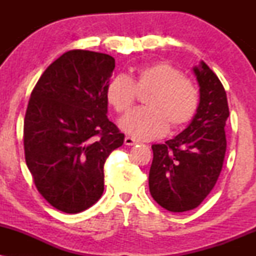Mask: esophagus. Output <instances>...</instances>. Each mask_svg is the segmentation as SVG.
Here are the masks:
<instances>
[{"mask_svg": "<svg viewBox=\"0 0 256 256\" xmlns=\"http://www.w3.org/2000/svg\"><path fill=\"white\" fill-rule=\"evenodd\" d=\"M124 143L126 146H134V144H136L137 140H134V138L130 137V136H126L125 140H124Z\"/></svg>", "mask_w": 256, "mask_h": 256, "instance_id": "1", "label": "esophagus"}]
</instances>
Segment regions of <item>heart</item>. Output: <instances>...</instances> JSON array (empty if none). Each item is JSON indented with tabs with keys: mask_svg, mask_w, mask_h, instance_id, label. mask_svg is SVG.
I'll use <instances>...</instances> for the list:
<instances>
[{
	"mask_svg": "<svg viewBox=\"0 0 256 256\" xmlns=\"http://www.w3.org/2000/svg\"><path fill=\"white\" fill-rule=\"evenodd\" d=\"M146 108L134 110L120 122L125 132L138 140H152L170 130H180L196 116L200 94L196 85L172 64H140L130 76H116L104 89L107 104L116 113L125 114L134 106L137 92H148Z\"/></svg>",
	"mask_w": 256,
	"mask_h": 256,
	"instance_id": "b5f03b06",
	"label": "heart"
}]
</instances>
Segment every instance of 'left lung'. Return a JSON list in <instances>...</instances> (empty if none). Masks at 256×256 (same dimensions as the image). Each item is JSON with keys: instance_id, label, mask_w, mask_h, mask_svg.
Instances as JSON below:
<instances>
[{"instance_id": "left-lung-1", "label": "left lung", "mask_w": 256, "mask_h": 256, "mask_svg": "<svg viewBox=\"0 0 256 256\" xmlns=\"http://www.w3.org/2000/svg\"><path fill=\"white\" fill-rule=\"evenodd\" d=\"M200 85L196 116L183 132L164 144H152L149 190L170 212L201 204L218 180L226 152L228 106L222 82L204 61L194 67Z\"/></svg>"}]
</instances>
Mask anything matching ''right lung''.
Segmentation results:
<instances>
[{
	"label": "right lung",
	"mask_w": 256,
	"mask_h": 256,
	"mask_svg": "<svg viewBox=\"0 0 256 256\" xmlns=\"http://www.w3.org/2000/svg\"><path fill=\"white\" fill-rule=\"evenodd\" d=\"M116 67L110 55L70 50L38 79L24 120L26 165L40 195L76 214L98 201L104 165L124 134L107 116L104 89Z\"/></svg>",
	"instance_id": "obj_1"
}]
</instances>
